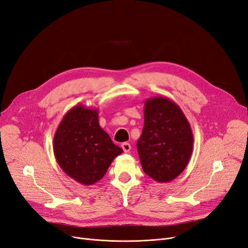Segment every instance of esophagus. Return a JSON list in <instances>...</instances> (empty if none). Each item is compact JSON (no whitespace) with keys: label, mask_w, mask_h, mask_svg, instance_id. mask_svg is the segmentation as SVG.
<instances>
[{"label":"esophagus","mask_w":248,"mask_h":248,"mask_svg":"<svg viewBox=\"0 0 248 248\" xmlns=\"http://www.w3.org/2000/svg\"><path fill=\"white\" fill-rule=\"evenodd\" d=\"M122 148H123L124 153H128V152H130V151H131V145L128 144V143H124V144H122Z\"/></svg>","instance_id":"34e87169"}]
</instances>
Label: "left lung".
<instances>
[{
  "label": "left lung",
  "instance_id": "left-lung-1",
  "mask_svg": "<svg viewBox=\"0 0 248 248\" xmlns=\"http://www.w3.org/2000/svg\"><path fill=\"white\" fill-rule=\"evenodd\" d=\"M190 124L180 107L165 97L145 101L144 127L137 149L145 173L162 184L184 171L192 153Z\"/></svg>",
  "mask_w": 248,
  "mask_h": 248
}]
</instances>
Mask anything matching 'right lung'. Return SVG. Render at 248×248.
I'll use <instances>...</instances> for the list:
<instances>
[{"instance_id":"obj_1","label":"right lung","mask_w":248,"mask_h":248,"mask_svg":"<svg viewBox=\"0 0 248 248\" xmlns=\"http://www.w3.org/2000/svg\"><path fill=\"white\" fill-rule=\"evenodd\" d=\"M53 153L68 176L92 186L106 173L123 149L99 125L98 109L76 105L64 114L53 137Z\"/></svg>"}]
</instances>
